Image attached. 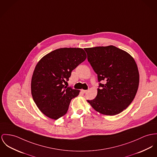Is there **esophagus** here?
I'll list each match as a JSON object with an SVG mask.
<instances>
[{
    "label": "esophagus",
    "mask_w": 157,
    "mask_h": 157,
    "mask_svg": "<svg viewBox=\"0 0 157 157\" xmlns=\"http://www.w3.org/2000/svg\"><path fill=\"white\" fill-rule=\"evenodd\" d=\"M82 92L83 93H86V92H87V90H82Z\"/></svg>",
    "instance_id": "34e87169"
}]
</instances>
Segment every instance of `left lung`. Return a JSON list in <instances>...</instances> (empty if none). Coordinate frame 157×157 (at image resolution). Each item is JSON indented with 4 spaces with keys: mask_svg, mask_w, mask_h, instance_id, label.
<instances>
[{
    "mask_svg": "<svg viewBox=\"0 0 157 157\" xmlns=\"http://www.w3.org/2000/svg\"><path fill=\"white\" fill-rule=\"evenodd\" d=\"M87 59L97 75V94L87 100L97 112L115 115L132 102L138 90L139 73L136 63L126 51L113 45L85 48Z\"/></svg>",
    "mask_w": 157,
    "mask_h": 157,
    "instance_id": "1",
    "label": "left lung"
}]
</instances>
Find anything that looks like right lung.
Listing matches in <instances>:
<instances>
[{
  "label": "right lung",
  "mask_w": 157,
  "mask_h": 157,
  "mask_svg": "<svg viewBox=\"0 0 157 157\" xmlns=\"http://www.w3.org/2000/svg\"><path fill=\"white\" fill-rule=\"evenodd\" d=\"M86 58L83 49L62 48L44 56L32 75L31 92L39 109L47 117L57 120L64 115L71 100L80 91L65 86L71 73Z\"/></svg>",
  "instance_id": "add662e5"
}]
</instances>
